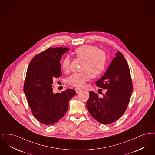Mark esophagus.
Segmentation results:
<instances>
[{"instance_id":"esophagus-1","label":"esophagus","mask_w":155,"mask_h":155,"mask_svg":"<svg viewBox=\"0 0 155 155\" xmlns=\"http://www.w3.org/2000/svg\"><path fill=\"white\" fill-rule=\"evenodd\" d=\"M75 92H76V93L77 94H78V93H79V92H80L81 91V89L80 88H75Z\"/></svg>"}]
</instances>
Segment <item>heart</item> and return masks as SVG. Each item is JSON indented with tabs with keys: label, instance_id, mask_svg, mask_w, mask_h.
<instances>
[{
	"label": "heart",
	"instance_id": "b5f03b06",
	"mask_svg": "<svg viewBox=\"0 0 155 155\" xmlns=\"http://www.w3.org/2000/svg\"><path fill=\"white\" fill-rule=\"evenodd\" d=\"M75 55L84 60L81 73L72 74L68 78L67 82L76 87H83L85 83L89 80L91 76L95 78L102 74L106 65V55L94 46L84 45L77 48L75 51ZM70 60L66 57L61 62V70L66 72L70 67Z\"/></svg>",
	"mask_w": 155,
	"mask_h": 155
}]
</instances>
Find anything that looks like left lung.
<instances>
[{
    "label": "left lung",
    "instance_id": "1",
    "mask_svg": "<svg viewBox=\"0 0 155 155\" xmlns=\"http://www.w3.org/2000/svg\"><path fill=\"white\" fill-rule=\"evenodd\" d=\"M96 86L106 89L103 97L90 91L87 107L98 122L111 124L124 113L133 91L132 81L127 62L121 52L116 53L103 76L96 81Z\"/></svg>",
    "mask_w": 155,
    "mask_h": 155
}]
</instances>
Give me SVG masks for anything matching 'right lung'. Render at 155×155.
I'll return each instance as SVG.
<instances>
[{
	"label": "right lung",
	"mask_w": 155,
	"mask_h": 155,
	"mask_svg": "<svg viewBox=\"0 0 155 155\" xmlns=\"http://www.w3.org/2000/svg\"><path fill=\"white\" fill-rule=\"evenodd\" d=\"M68 50V48H50L36 55L28 67L24 92L33 115L45 125H51L62 118L68 110L69 101L75 95L71 89L53 92V79L61 75L60 60Z\"/></svg>",
	"instance_id": "add662e5"
}]
</instances>
